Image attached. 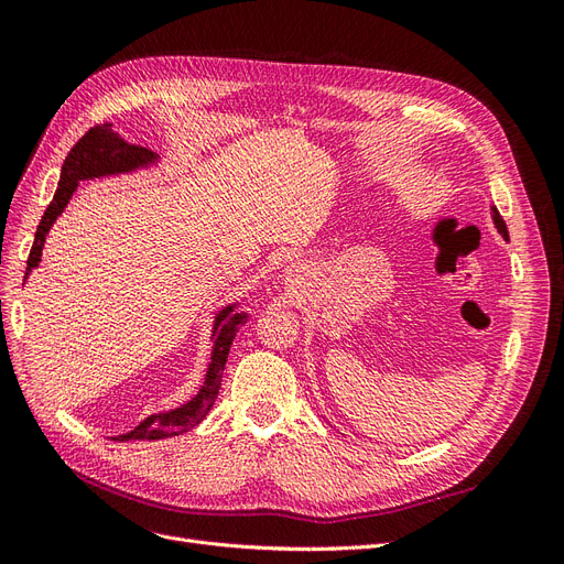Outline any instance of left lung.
Wrapping results in <instances>:
<instances>
[{"label": "left lung", "mask_w": 564, "mask_h": 564, "mask_svg": "<svg viewBox=\"0 0 564 564\" xmlns=\"http://www.w3.org/2000/svg\"><path fill=\"white\" fill-rule=\"evenodd\" d=\"M494 224H497V228H499V232L506 237L508 240V230H506V224H503V218L499 216V214H494Z\"/></svg>", "instance_id": "8db88e82"}]
</instances>
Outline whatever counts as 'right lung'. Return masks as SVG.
<instances>
[{"label": "right lung", "instance_id": "right-lung-1", "mask_svg": "<svg viewBox=\"0 0 564 564\" xmlns=\"http://www.w3.org/2000/svg\"><path fill=\"white\" fill-rule=\"evenodd\" d=\"M150 160H155V155L148 148L127 143L124 139L112 131V124H96L91 127L82 139L73 145V150L67 152V158L63 162L61 169V181H58V191L51 199V204L46 207L37 232H35V242H32L30 256H28V270H25V280L30 275L32 268H37L40 259H42V247H44V237L48 232V228L54 226V220L61 216V212L65 209V204L70 202L73 193L77 191L79 181L84 178H94V176H106V174H117V172H129L133 166L148 164ZM232 313V308L224 311L216 317L214 324V355H212V365L207 371V381H204L202 390L197 395L178 406L172 409L166 414H155L148 416L145 421H141L135 429L127 435H119L115 440L127 442V440H162L169 435H178L191 431L193 425H197L207 412L212 409V404L218 398L220 390V379H224V367L228 360V350L237 332V324L242 322V317L237 315L228 322V315Z\"/></svg>", "mask_w": 564, "mask_h": 564}]
</instances>
